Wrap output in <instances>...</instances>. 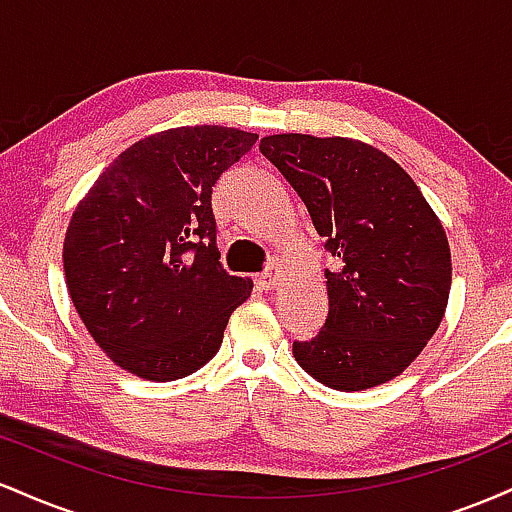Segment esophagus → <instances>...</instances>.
<instances>
[{
    "label": "esophagus",
    "instance_id": "esophagus-1",
    "mask_svg": "<svg viewBox=\"0 0 512 512\" xmlns=\"http://www.w3.org/2000/svg\"><path fill=\"white\" fill-rule=\"evenodd\" d=\"M279 279H281L279 264L272 262V264H269L267 272L257 276V286H260V289H264V291H272V289H276V284H279Z\"/></svg>",
    "mask_w": 512,
    "mask_h": 512
}]
</instances>
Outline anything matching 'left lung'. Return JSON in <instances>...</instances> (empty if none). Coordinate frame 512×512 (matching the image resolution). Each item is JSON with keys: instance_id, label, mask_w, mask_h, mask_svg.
Listing matches in <instances>:
<instances>
[{"instance_id": "obj_1", "label": "left lung", "mask_w": 512, "mask_h": 512, "mask_svg": "<svg viewBox=\"0 0 512 512\" xmlns=\"http://www.w3.org/2000/svg\"><path fill=\"white\" fill-rule=\"evenodd\" d=\"M260 151L337 257V269H325V325L293 342L298 366L339 392L402 375L448 308L450 245L436 211L407 170L358 139L269 134Z\"/></svg>"}]
</instances>
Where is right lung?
Returning <instances> with one entry per match:
<instances>
[{"label":"right lung","mask_w":512,"mask_h":512,"mask_svg":"<svg viewBox=\"0 0 512 512\" xmlns=\"http://www.w3.org/2000/svg\"><path fill=\"white\" fill-rule=\"evenodd\" d=\"M255 142L236 127L163 129L122 151L76 204L64 279L115 366L170 383L219 351L252 279L221 267L211 187Z\"/></svg>","instance_id":"obj_1"}]
</instances>
